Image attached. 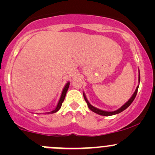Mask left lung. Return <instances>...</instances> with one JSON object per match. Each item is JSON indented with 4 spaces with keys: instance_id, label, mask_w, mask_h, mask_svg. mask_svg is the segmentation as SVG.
Wrapping results in <instances>:
<instances>
[{
    "instance_id": "1",
    "label": "left lung",
    "mask_w": 155,
    "mask_h": 155,
    "mask_svg": "<svg viewBox=\"0 0 155 155\" xmlns=\"http://www.w3.org/2000/svg\"><path fill=\"white\" fill-rule=\"evenodd\" d=\"M139 72V74H138V81L140 82V71ZM138 86H139V84H138ZM138 86L136 87V91H135L134 93H133V95H132V97L130 98V100L127 101L126 104H124L123 106H122V107L119 108V109L116 110V111H103V110H101L99 109V108H97L95 107H94V106H92L91 104L89 103V101H87V99L86 96H85V94L83 93V95H84V98L85 101L87 102V106L89 108H90L91 111H92L93 112H95V113L97 114H100V115H102V116H111V115H114V114H117L120 113V112L123 111L124 110H125L126 108H127L128 106L130 105L131 104L133 103V101H134L135 97H136V96L137 95V92H138Z\"/></svg>"
}]
</instances>
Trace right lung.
I'll use <instances>...</instances> for the list:
<instances>
[{"instance_id":"right-lung-1","label":"right lung","mask_w":155,"mask_h":155,"mask_svg":"<svg viewBox=\"0 0 155 155\" xmlns=\"http://www.w3.org/2000/svg\"><path fill=\"white\" fill-rule=\"evenodd\" d=\"M69 85H70V82H68L66 84H65V87L63 88V92H62V94H61V96H60L59 102H58V105H57V107L55 108L53 111H51L50 112H48V114H53V113H55V112H57L58 111H59L60 108H61L62 104H63V102L64 101V99H65V95H66V92L68 91V90Z\"/></svg>"}]
</instances>
